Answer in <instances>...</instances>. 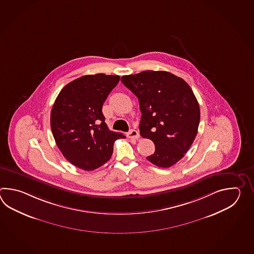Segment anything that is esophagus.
I'll return each instance as SVG.
<instances>
[{
	"mask_svg": "<svg viewBox=\"0 0 254 254\" xmlns=\"http://www.w3.org/2000/svg\"><path fill=\"white\" fill-rule=\"evenodd\" d=\"M127 136L129 137V139H138L140 137V134L136 129H130Z\"/></svg>",
	"mask_w": 254,
	"mask_h": 254,
	"instance_id": "1",
	"label": "esophagus"
}]
</instances>
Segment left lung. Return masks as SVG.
I'll return each mask as SVG.
<instances>
[{
    "mask_svg": "<svg viewBox=\"0 0 254 254\" xmlns=\"http://www.w3.org/2000/svg\"><path fill=\"white\" fill-rule=\"evenodd\" d=\"M121 81L139 99L140 136L155 145L147 160L158 167L173 166L189 150L200 124V107L191 88L164 70H144L123 76Z\"/></svg>",
    "mask_w": 254,
    "mask_h": 254,
    "instance_id": "left-lung-1",
    "label": "left lung"
}]
</instances>
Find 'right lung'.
I'll use <instances>...</instances> for the list:
<instances>
[{"instance_id":"obj_1","label":"right lung","mask_w":254,"mask_h":254,"mask_svg":"<svg viewBox=\"0 0 254 254\" xmlns=\"http://www.w3.org/2000/svg\"><path fill=\"white\" fill-rule=\"evenodd\" d=\"M120 76H81L65 85L51 112V129L63 155L76 167L92 171L111 159L115 140L125 138L110 130L103 105Z\"/></svg>"}]
</instances>
